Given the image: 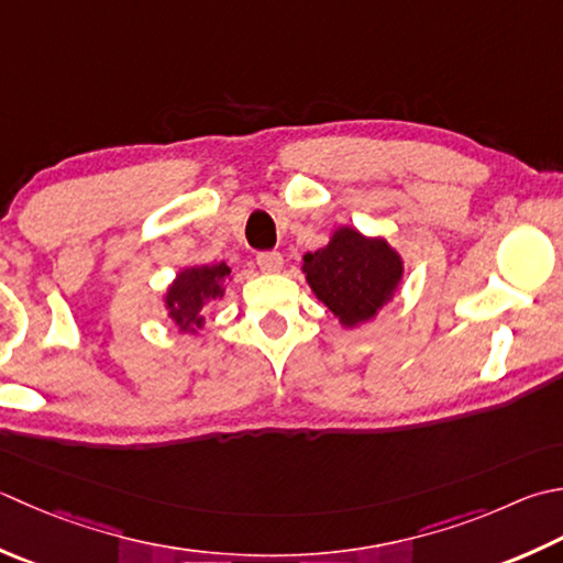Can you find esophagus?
<instances>
[{
  "label": "esophagus",
  "mask_w": 563,
  "mask_h": 563,
  "mask_svg": "<svg viewBox=\"0 0 563 563\" xmlns=\"http://www.w3.org/2000/svg\"><path fill=\"white\" fill-rule=\"evenodd\" d=\"M256 263H258V268L263 273H280L283 271V256H280V253H275V251L258 253Z\"/></svg>",
  "instance_id": "obj_1"
}]
</instances>
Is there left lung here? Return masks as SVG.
<instances>
[{"label":"left lung","instance_id":"1","mask_svg":"<svg viewBox=\"0 0 563 563\" xmlns=\"http://www.w3.org/2000/svg\"><path fill=\"white\" fill-rule=\"evenodd\" d=\"M312 295L341 327L356 329L393 302L405 278V261L385 236H366L356 227H336L329 244L302 256Z\"/></svg>","mask_w":563,"mask_h":563}]
</instances>
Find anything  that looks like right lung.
Returning <instances> with one entry per match:
<instances>
[{
    "instance_id": "1",
    "label": "right lung",
    "mask_w": 563,
    "mask_h": 563,
    "mask_svg": "<svg viewBox=\"0 0 563 563\" xmlns=\"http://www.w3.org/2000/svg\"><path fill=\"white\" fill-rule=\"evenodd\" d=\"M231 268L227 263H205V266H187L175 273L165 288L161 302L173 327L180 334L197 336L205 329V310L209 302L222 300Z\"/></svg>"
}]
</instances>
